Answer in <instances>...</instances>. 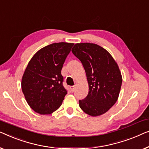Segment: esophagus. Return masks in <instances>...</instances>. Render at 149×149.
Returning <instances> with one entry per match:
<instances>
[{
	"mask_svg": "<svg viewBox=\"0 0 149 149\" xmlns=\"http://www.w3.org/2000/svg\"><path fill=\"white\" fill-rule=\"evenodd\" d=\"M70 88L71 91H72V92H74V86H71Z\"/></svg>",
	"mask_w": 149,
	"mask_h": 149,
	"instance_id": "34e87169",
	"label": "esophagus"
}]
</instances>
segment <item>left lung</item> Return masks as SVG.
Segmentation results:
<instances>
[{"label":"left lung","mask_w":149,"mask_h":149,"mask_svg":"<svg viewBox=\"0 0 149 149\" xmlns=\"http://www.w3.org/2000/svg\"><path fill=\"white\" fill-rule=\"evenodd\" d=\"M85 68L89 93L79 100L86 113L98 116L109 110L118 100L122 78L117 63L106 49L91 43L76 44L72 49Z\"/></svg>","instance_id":"8db88e82"}]
</instances>
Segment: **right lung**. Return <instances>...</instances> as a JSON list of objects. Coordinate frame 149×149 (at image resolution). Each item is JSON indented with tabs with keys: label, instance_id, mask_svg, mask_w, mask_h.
<instances>
[{
	"label": "right lung",
	"instance_id": "1",
	"mask_svg": "<svg viewBox=\"0 0 149 149\" xmlns=\"http://www.w3.org/2000/svg\"><path fill=\"white\" fill-rule=\"evenodd\" d=\"M74 44L54 43L40 49L28 63L21 89L31 108L40 114L58 109L67 91L61 70Z\"/></svg>",
	"mask_w": 149,
	"mask_h": 149
}]
</instances>
